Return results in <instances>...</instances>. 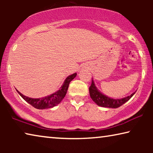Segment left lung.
Returning a JSON list of instances; mask_svg holds the SVG:
<instances>
[{
	"label": "left lung",
	"mask_w": 153,
	"mask_h": 153,
	"mask_svg": "<svg viewBox=\"0 0 153 153\" xmlns=\"http://www.w3.org/2000/svg\"><path fill=\"white\" fill-rule=\"evenodd\" d=\"M89 92L90 97H91L93 101L96 104H97L98 106H100V107L108 108L120 107V106L123 105L124 103L130 99L132 97V96L135 94V92H134L130 96H128V97L123 98H120V99H113V98H111L107 97V96L102 94V93H100L98 91L95 86L93 79L92 80L91 86L89 88Z\"/></svg>",
	"instance_id": "left-lung-1"
}]
</instances>
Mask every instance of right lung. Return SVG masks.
<instances>
[{
	"label": "right lung",
	"mask_w": 153,
	"mask_h": 153,
	"mask_svg": "<svg viewBox=\"0 0 153 153\" xmlns=\"http://www.w3.org/2000/svg\"><path fill=\"white\" fill-rule=\"evenodd\" d=\"M76 75L77 74L75 73L67 77L66 79L65 80L63 84L62 85V86L61 87V88L59 89L57 92L53 93V94H51L50 96H47V97L43 98H29L23 95L22 93H20L18 90H16L25 101L29 103V104H30L32 106H33V107L36 108H38V109H45V108H52L59 104L61 100H63V98L65 97V96L67 93L69 83H70L72 79L75 78Z\"/></svg>",
	"instance_id": "1"
}]
</instances>
